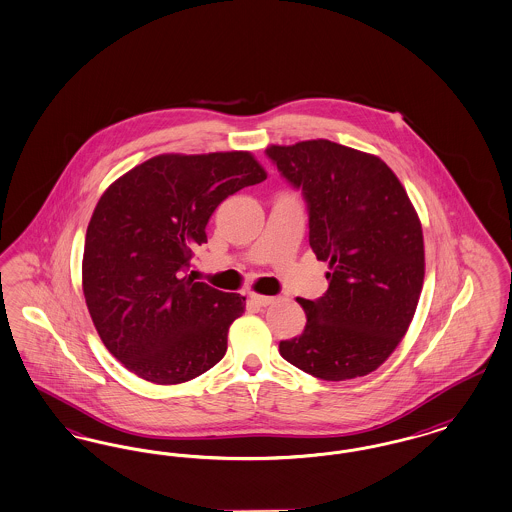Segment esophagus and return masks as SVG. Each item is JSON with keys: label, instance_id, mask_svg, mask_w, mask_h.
<instances>
[{"label": "esophagus", "instance_id": "34e87169", "mask_svg": "<svg viewBox=\"0 0 512 512\" xmlns=\"http://www.w3.org/2000/svg\"><path fill=\"white\" fill-rule=\"evenodd\" d=\"M249 297H251V301H253V303H257L259 307H268V305H272V303H274V297H268V295H259V293H251Z\"/></svg>", "mask_w": 512, "mask_h": 512}]
</instances>
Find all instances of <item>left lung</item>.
<instances>
[{
	"instance_id": "1",
	"label": "left lung",
	"mask_w": 512,
	"mask_h": 512,
	"mask_svg": "<svg viewBox=\"0 0 512 512\" xmlns=\"http://www.w3.org/2000/svg\"><path fill=\"white\" fill-rule=\"evenodd\" d=\"M266 156L308 209V242L329 261L328 291L305 308V331L280 343L295 368L324 381L364 377L406 335L425 278L417 211L381 158L326 139L272 144Z\"/></svg>"
}]
</instances>
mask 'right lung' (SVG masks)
Listing matches in <instances>:
<instances>
[{"label": "right lung", "instance_id": "add662e5", "mask_svg": "<svg viewBox=\"0 0 512 512\" xmlns=\"http://www.w3.org/2000/svg\"><path fill=\"white\" fill-rule=\"evenodd\" d=\"M265 179L251 152L162 154L101 196L85 234L83 295L104 347L144 381L184 383L225 356L246 297L183 272L217 205Z\"/></svg>", "mask_w": 512, "mask_h": 512}]
</instances>
